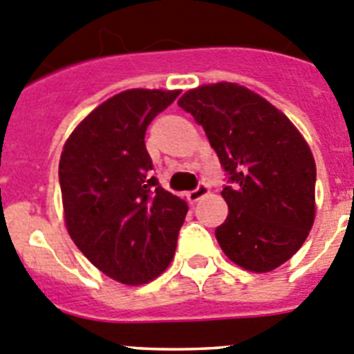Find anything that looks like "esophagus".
Instances as JSON below:
<instances>
[{
	"instance_id": "esophagus-1",
	"label": "esophagus",
	"mask_w": 354,
	"mask_h": 354,
	"mask_svg": "<svg viewBox=\"0 0 354 354\" xmlns=\"http://www.w3.org/2000/svg\"><path fill=\"white\" fill-rule=\"evenodd\" d=\"M209 195V186L207 184H200L196 189H193V192L187 193V198H189V202L192 204H195V202H198L200 198H204V196Z\"/></svg>"
}]
</instances>
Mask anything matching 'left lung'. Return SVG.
I'll use <instances>...</instances> for the list:
<instances>
[{
	"label": "left lung",
	"mask_w": 354,
	"mask_h": 354,
	"mask_svg": "<svg viewBox=\"0 0 354 354\" xmlns=\"http://www.w3.org/2000/svg\"><path fill=\"white\" fill-rule=\"evenodd\" d=\"M177 104L204 127L230 175L216 239L234 264L270 273L301 248L315 220V161L298 127L243 84H202Z\"/></svg>",
	"instance_id": "obj_1"
}]
</instances>
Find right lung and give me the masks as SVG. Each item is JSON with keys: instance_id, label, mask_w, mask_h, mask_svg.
<instances>
[{"instance_id": "add662e5", "label": "right lung", "mask_w": 354, "mask_h": 354, "mask_svg": "<svg viewBox=\"0 0 354 354\" xmlns=\"http://www.w3.org/2000/svg\"><path fill=\"white\" fill-rule=\"evenodd\" d=\"M180 90L131 88L109 97L72 131L60 156L71 239L106 277L142 286L170 266L187 204L150 177L145 131Z\"/></svg>"}]
</instances>
